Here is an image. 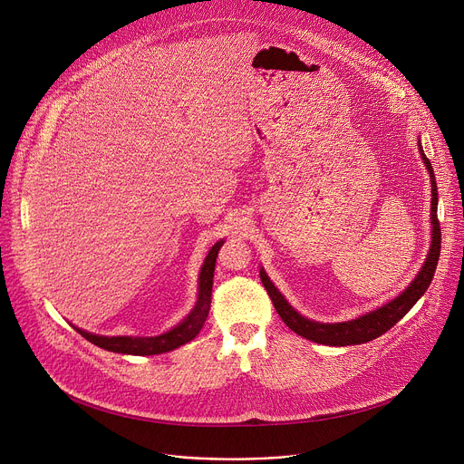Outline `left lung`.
Listing matches in <instances>:
<instances>
[{
    "label": "left lung",
    "instance_id": "obj_1",
    "mask_svg": "<svg viewBox=\"0 0 464 464\" xmlns=\"http://www.w3.org/2000/svg\"><path fill=\"white\" fill-rule=\"evenodd\" d=\"M419 150L420 156L424 160V165L430 172V181H431V246H430V253L426 256V262L422 270L417 274V277L413 279V283L399 295L394 297L392 301L385 303L383 306L360 315L353 321H343V323H319V321H312L303 317L299 312H295L288 301L283 297V294L274 286V283L270 281V277L266 276V272L260 270V281L266 288L270 299L274 301V306L277 310V314L281 315V319L286 323L288 328H292L295 334L314 342V343H323V345H333V347H345V345H360V343H367L376 340L378 336L385 334L387 330L399 323L411 308L413 304L424 295V292L428 290L433 274L437 270V262H439V255H440V224L437 218V183H435V174L431 169L430 160L426 158L422 145L419 141Z\"/></svg>",
    "mask_w": 464,
    "mask_h": 464
}]
</instances>
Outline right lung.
I'll return each mask as SVG.
<instances>
[{
    "label": "right lung",
    "mask_w": 464,
    "mask_h": 464,
    "mask_svg": "<svg viewBox=\"0 0 464 464\" xmlns=\"http://www.w3.org/2000/svg\"><path fill=\"white\" fill-rule=\"evenodd\" d=\"M224 240H218L211 251L208 253L202 270H200V285H198V301L190 314L174 328H170L169 333L154 338H131V336H99L86 333L82 328H77V333L92 342L93 345L119 353V354H131V356H152V354H161L178 349L179 345L188 343L190 340L196 338V334L200 333L211 308V294H213V276H215V262L218 249L222 247Z\"/></svg>",
    "instance_id": "right-lung-1"
}]
</instances>
